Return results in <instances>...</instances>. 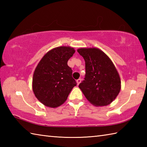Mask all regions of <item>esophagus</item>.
Masks as SVG:
<instances>
[{"label": "esophagus", "instance_id": "esophagus-1", "mask_svg": "<svg viewBox=\"0 0 147 147\" xmlns=\"http://www.w3.org/2000/svg\"><path fill=\"white\" fill-rule=\"evenodd\" d=\"M81 82H82V80H81V79H78V80H76L77 85H79V84L81 83Z\"/></svg>", "mask_w": 147, "mask_h": 147}]
</instances>
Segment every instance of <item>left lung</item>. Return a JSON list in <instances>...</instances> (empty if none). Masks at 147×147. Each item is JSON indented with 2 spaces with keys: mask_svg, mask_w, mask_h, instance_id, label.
Returning a JSON list of instances; mask_svg holds the SVG:
<instances>
[{
  "mask_svg": "<svg viewBox=\"0 0 147 147\" xmlns=\"http://www.w3.org/2000/svg\"><path fill=\"white\" fill-rule=\"evenodd\" d=\"M85 61V80L79 85L86 99L95 106L109 105L121 90V79L113 62L101 50L81 48Z\"/></svg>",
  "mask_w": 147,
  "mask_h": 147,
  "instance_id": "8db88e82",
  "label": "left lung"
}]
</instances>
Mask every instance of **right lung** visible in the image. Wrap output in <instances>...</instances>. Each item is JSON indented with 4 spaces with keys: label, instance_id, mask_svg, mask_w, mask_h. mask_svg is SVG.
<instances>
[{
    "label": "right lung",
    "instance_id": "obj_1",
    "mask_svg": "<svg viewBox=\"0 0 147 147\" xmlns=\"http://www.w3.org/2000/svg\"><path fill=\"white\" fill-rule=\"evenodd\" d=\"M75 52L70 47H59L49 51L37 65L32 87L35 96L43 105L57 107L64 104L76 85L67 61Z\"/></svg>",
    "mask_w": 147,
    "mask_h": 147
}]
</instances>
